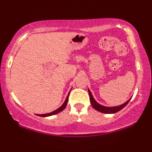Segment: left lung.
Listing matches in <instances>:
<instances>
[{
	"label": "left lung",
	"instance_id": "left-lung-1",
	"mask_svg": "<svg viewBox=\"0 0 152 152\" xmlns=\"http://www.w3.org/2000/svg\"><path fill=\"white\" fill-rule=\"evenodd\" d=\"M88 94H89V97H90L91 103V105H92L93 107H94V109H96V110L99 111V112L105 113V114H113V113H115L117 112H118V111H120V110H122L123 107H125V106L127 105V103H129V100H130V99H129V100H127L126 103L122 104V105L116 106V107H105V106L101 105L100 104L97 103L94 98V97H93L92 94H91V92L89 89H88Z\"/></svg>",
	"mask_w": 152,
	"mask_h": 152
}]
</instances>
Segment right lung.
Returning a JSON list of instances; mask_svg holds the SVG:
<instances>
[{
    "label": "right lung",
    "instance_id": "obj_1",
    "mask_svg": "<svg viewBox=\"0 0 152 152\" xmlns=\"http://www.w3.org/2000/svg\"><path fill=\"white\" fill-rule=\"evenodd\" d=\"M69 94H68V96H67L66 98L64 103H63V105H62L61 107H58L57 110H56L53 111L52 113H47V114H42V115H37L38 116H40V117H48V116H51V115H56L57 114V113H60L61 111L65 109L66 106L67 105V103H68V100H69Z\"/></svg>",
    "mask_w": 152,
    "mask_h": 152
}]
</instances>
